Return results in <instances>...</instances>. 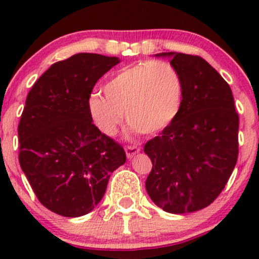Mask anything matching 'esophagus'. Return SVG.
<instances>
[{
  "mask_svg": "<svg viewBox=\"0 0 259 259\" xmlns=\"http://www.w3.org/2000/svg\"><path fill=\"white\" fill-rule=\"evenodd\" d=\"M140 151V148L137 145H126L125 146V153H126L127 158H133L135 154H138Z\"/></svg>",
  "mask_w": 259,
  "mask_h": 259,
  "instance_id": "obj_1",
  "label": "esophagus"
}]
</instances>
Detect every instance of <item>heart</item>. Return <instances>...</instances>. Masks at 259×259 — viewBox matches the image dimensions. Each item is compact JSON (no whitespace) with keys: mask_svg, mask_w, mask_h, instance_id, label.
Masks as SVG:
<instances>
[{"mask_svg":"<svg viewBox=\"0 0 259 259\" xmlns=\"http://www.w3.org/2000/svg\"><path fill=\"white\" fill-rule=\"evenodd\" d=\"M94 93L88 108L94 124L113 137L124 120L133 130L151 135L170 125L179 114L183 83L178 70L166 61H143L117 71Z\"/></svg>","mask_w":259,"mask_h":259,"instance_id":"b5f03b06","label":"heart"}]
</instances>
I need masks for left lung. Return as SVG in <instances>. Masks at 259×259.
<instances>
[{
    "label": "left lung",
    "instance_id": "8db88e82",
    "mask_svg": "<svg viewBox=\"0 0 259 259\" xmlns=\"http://www.w3.org/2000/svg\"><path fill=\"white\" fill-rule=\"evenodd\" d=\"M171 57L183 83L179 114L144 153L153 168L146 192L163 210L190 213L208 207L226 187L238 159L239 116L228 82L197 55Z\"/></svg>",
    "mask_w": 259,
    "mask_h": 259
}]
</instances>
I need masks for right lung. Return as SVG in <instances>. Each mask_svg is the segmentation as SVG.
Segmentation results:
<instances>
[{
	"mask_svg": "<svg viewBox=\"0 0 259 259\" xmlns=\"http://www.w3.org/2000/svg\"><path fill=\"white\" fill-rule=\"evenodd\" d=\"M117 57L76 54L38 77L18 124V160L41 204L81 217L104 197L109 178L126 161L122 146L93 122L88 101Z\"/></svg>",
	"mask_w": 259,
	"mask_h": 259,
	"instance_id": "right-lung-1",
	"label": "right lung"
}]
</instances>
